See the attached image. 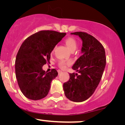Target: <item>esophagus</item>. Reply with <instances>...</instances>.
<instances>
[{
  "label": "esophagus",
  "mask_w": 125,
  "mask_h": 125,
  "mask_svg": "<svg viewBox=\"0 0 125 125\" xmlns=\"http://www.w3.org/2000/svg\"><path fill=\"white\" fill-rule=\"evenodd\" d=\"M58 73H59V74H61V73H62V72L60 71V70H59V71H58Z\"/></svg>",
  "instance_id": "obj_1"
}]
</instances>
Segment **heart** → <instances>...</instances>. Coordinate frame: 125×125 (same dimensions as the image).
Returning a JSON list of instances; mask_svg holds the SVG:
<instances>
[{"mask_svg": "<svg viewBox=\"0 0 125 125\" xmlns=\"http://www.w3.org/2000/svg\"><path fill=\"white\" fill-rule=\"evenodd\" d=\"M65 43L67 46L68 49L71 51V52L76 50L77 47V44L76 40L72 38V37H68V38L66 39L65 40ZM70 63H71L70 62H66V61L64 60L60 61L59 62V66L62 69H65L66 65H69Z\"/></svg>", "mask_w": 125, "mask_h": 125, "instance_id": "b5f03b06", "label": "heart"}]
</instances>
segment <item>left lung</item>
<instances>
[{
	"label": "left lung",
	"instance_id": "obj_1",
	"mask_svg": "<svg viewBox=\"0 0 125 125\" xmlns=\"http://www.w3.org/2000/svg\"><path fill=\"white\" fill-rule=\"evenodd\" d=\"M71 34L81 39L82 55L72 66L79 74L69 73V80L64 83L63 89L66 98L80 102L89 98L100 83L106 62L105 51L102 44L92 35L83 32Z\"/></svg>",
	"mask_w": 125,
	"mask_h": 125
}]
</instances>
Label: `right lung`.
Listing matches in <instances>:
<instances>
[{"instance_id":"add662e5","label":"right lung","mask_w":125,"mask_h":125,"mask_svg":"<svg viewBox=\"0 0 125 125\" xmlns=\"http://www.w3.org/2000/svg\"><path fill=\"white\" fill-rule=\"evenodd\" d=\"M65 35L53 31H41L21 44L15 60V74L20 90L27 98L39 100L48 94L51 82L58 73L54 69L45 72L42 66L49 63L51 52Z\"/></svg>"}]
</instances>
